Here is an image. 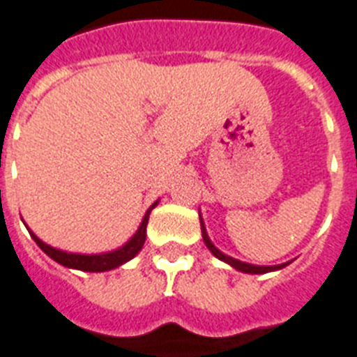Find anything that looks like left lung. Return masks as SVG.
I'll use <instances>...</instances> for the list:
<instances>
[{"mask_svg":"<svg viewBox=\"0 0 357 357\" xmlns=\"http://www.w3.org/2000/svg\"><path fill=\"white\" fill-rule=\"evenodd\" d=\"M199 224H202V234H204V242L205 245L208 248V251L216 257V259L224 260V262H227L229 266H233L234 269H238V271H244V273H269V271H275V269H282L286 268L289 262L286 264H279V266H255V264H248V262H240V260L233 259V257H229V255H224L222 251H220L218 248H214V244L211 242V238H208L207 231H205V225H204V220L199 218Z\"/></svg>","mask_w":357,"mask_h":357,"instance_id":"1","label":"left lung"}]
</instances>
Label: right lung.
Wrapping results in <instances>:
<instances>
[{
  "instance_id": "right-lung-1",
  "label": "right lung",
  "mask_w": 357,
  "mask_h": 357,
  "mask_svg": "<svg viewBox=\"0 0 357 357\" xmlns=\"http://www.w3.org/2000/svg\"><path fill=\"white\" fill-rule=\"evenodd\" d=\"M155 205H158V202H155L149 211H146L143 222H141V225H139L137 233L133 234L132 238H130L123 248L115 249V251H109V253H98V255L68 253V251H60V249L51 248V245H47L45 242H42V240L38 238L33 231H29V233H31L33 240L38 244V248L42 249L45 255H49L54 262L62 264V266H66V268L80 269V271H91V273H100V271H109V269L123 266L124 262L132 260L133 257L141 251L144 240H146V225H149L150 211H152Z\"/></svg>"
}]
</instances>
